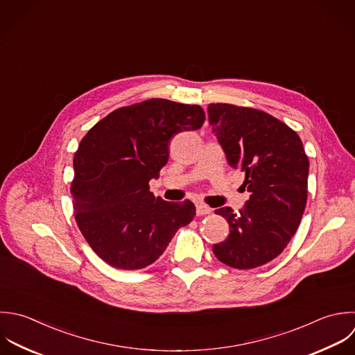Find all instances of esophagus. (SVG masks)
Wrapping results in <instances>:
<instances>
[{
	"label": "esophagus",
	"mask_w": 355,
	"mask_h": 355,
	"mask_svg": "<svg viewBox=\"0 0 355 355\" xmlns=\"http://www.w3.org/2000/svg\"><path fill=\"white\" fill-rule=\"evenodd\" d=\"M211 213V209L203 203H198L196 205V214L198 216H206V214H210Z\"/></svg>",
	"instance_id": "esophagus-1"
}]
</instances>
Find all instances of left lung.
<instances>
[{
    "label": "left lung",
    "instance_id": "1",
    "mask_svg": "<svg viewBox=\"0 0 355 355\" xmlns=\"http://www.w3.org/2000/svg\"><path fill=\"white\" fill-rule=\"evenodd\" d=\"M209 123L232 168L245 173L250 198L239 213H214L230 224L216 257L250 270L279 256L296 234L307 203L309 157L300 137L274 116L253 107L210 103Z\"/></svg>",
    "mask_w": 355,
    "mask_h": 355
}]
</instances>
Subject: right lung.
Listing matches in <instances>:
<instances>
[{"label": "right lung", "mask_w": 355, "mask_h": 355, "mask_svg": "<svg viewBox=\"0 0 355 355\" xmlns=\"http://www.w3.org/2000/svg\"><path fill=\"white\" fill-rule=\"evenodd\" d=\"M199 105L153 98L119 107L81 139L70 192L76 223L91 249L119 270L155 263L196 209L155 198L149 181L168 160V144L205 123Z\"/></svg>", "instance_id": "obj_1"}]
</instances>
